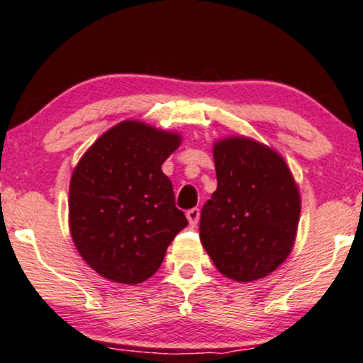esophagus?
I'll return each mask as SVG.
<instances>
[{"label": "esophagus", "mask_w": 363, "mask_h": 363, "mask_svg": "<svg viewBox=\"0 0 363 363\" xmlns=\"http://www.w3.org/2000/svg\"><path fill=\"white\" fill-rule=\"evenodd\" d=\"M186 219H189L190 225H197L199 219H200V211L197 207L195 208H190V211H186Z\"/></svg>", "instance_id": "obj_1"}]
</instances>
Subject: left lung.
<instances>
[{
	"label": "left lung",
	"mask_w": 363,
	"mask_h": 363,
	"mask_svg": "<svg viewBox=\"0 0 363 363\" xmlns=\"http://www.w3.org/2000/svg\"><path fill=\"white\" fill-rule=\"evenodd\" d=\"M214 163L217 190L200 214V241L228 279H263L291 255L299 189L284 157L253 139L217 140Z\"/></svg>",
	"instance_id": "left-lung-1"
}]
</instances>
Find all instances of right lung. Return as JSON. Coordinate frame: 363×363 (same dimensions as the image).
I'll return each mask as SVG.
<instances>
[{
    "label": "right lung",
    "mask_w": 363,
    "mask_h": 363,
    "mask_svg": "<svg viewBox=\"0 0 363 363\" xmlns=\"http://www.w3.org/2000/svg\"><path fill=\"white\" fill-rule=\"evenodd\" d=\"M180 143L174 132L123 121L101 134L76 164L69 229L76 250L96 274L118 284L144 282L189 224L161 169Z\"/></svg>",
    "instance_id": "obj_1"
}]
</instances>
